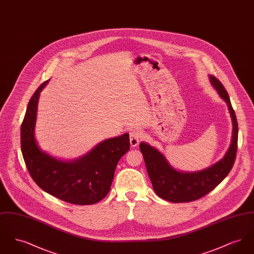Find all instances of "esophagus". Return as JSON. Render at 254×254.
Segmentation results:
<instances>
[{"label": "esophagus", "instance_id": "esophagus-1", "mask_svg": "<svg viewBox=\"0 0 254 254\" xmlns=\"http://www.w3.org/2000/svg\"><path fill=\"white\" fill-rule=\"evenodd\" d=\"M129 134H130V145L133 147H136L139 145L142 139V132L138 129H132Z\"/></svg>", "mask_w": 254, "mask_h": 254}]
</instances>
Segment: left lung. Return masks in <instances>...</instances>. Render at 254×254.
<instances>
[{
	"label": "left lung",
	"mask_w": 254,
	"mask_h": 254,
	"mask_svg": "<svg viewBox=\"0 0 254 254\" xmlns=\"http://www.w3.org/2000/svg\"><path fill=\"white\" fill-rule=\"evenodd\" d=\"M209 81L218 94L227 103L232 121V139L230 147L219 162L196 172H183L169 165L158 149L142 142L140 150L145 159L147 174L159 197L172 203L191 202L202 198L223 181L233 167L238 142V124L230 97L216 77L209 75Z\"/></svg>",
	"instance_id": "8db88e82"
}]
</instances>
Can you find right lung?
<instances>
[{
	"mask_svg": "<svg viewBox=\"0 0 254 254\" xmlns=\"http://www.w3.org/2000/svg\"><path fill=\"white\" fill-rule=\"evenodd\" d=\"M31 97L21 127V147L24 163L33 181L46 192L74 205H92L109 192L115 169L129 150V134L107 139L89 152L72 161H62L43 151L35 139V124L40 92Z\"/></svg>",
	"mask_w": 254,
	"mask_h": 254,
	"instance_id": "obj_1",
	"label": "right lung"
}]
</instances>
